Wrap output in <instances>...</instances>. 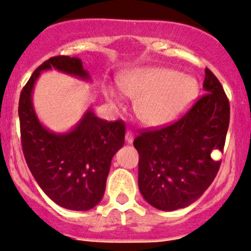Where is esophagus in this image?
Here are the masks:
<instances>
[{
  "mask_svg": "<svg viewBox=\"0 0 251 251\" xmlns=\"http://www.w3.org/2000/svg\"><path fill=\"white\" fill-rule=\"evenodd\" d=\"M125 139H126V142H127V144H132V143H133V139H134L133 132H131V131L126 132Z\"/></svg>",
  "mask_w": 251,
  "mask_h": 251,
  "instance_id": "esophagus-1",
  "label": "esophagus"
}]
</instances>
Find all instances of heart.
Wrapping results in <instances>:
<instances>
[{
  "label": "heart",
  "mask_w": 251,
  "mask_h": 251,
  "mask_svg": "<svg viewBox=\"0 0 251 251\" xmlns=\"http://www.w3.org/2000/svg\"><path fill=\"white\" fill-rule=\"evenodd\" d=\"M120 92L134 101V113L144 125H168L178 119L198 94V83L192 76L164 67H143L118 77ZM103 96L119 106L122 97L106 87Z\"/></svg>",
  "instance_id": "heart-1"
}]
</instances>
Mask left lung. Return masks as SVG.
<instances>
[{
  "label": "left lung",
  "mask_w": 251,
  "mask_h": 251,
  "mask_svg": "<svg viewBox=\"0 0 251 251\" xmlns=\"http://www.w3.org/2000/svg\"><path fill=\"white\" fill-rule=\"evenodd\" d=\"M205 94L179 120L143 129L133 145L139 153L138 185L144 200L163 211L185 208L215 179L230 122V105L221 82L205 68Z\"/></svg>",
  "instance_id": "1"
}]
</instances>
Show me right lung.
Listing matches in <instances>:
<instances>
[{"mask_svg": "<svg viewBox=\"0 0 251 251\" xmlns=\"http://www.w3.org/2000/svg\"><path fill=\"white\" fill-rule=\"evenodd\" d=\"M51 68L91 79L79 57H50L34 71L19 101L22 151L31 175L51 201L65 209L87 211L101 201L111 160L124 145L125 124L100 119L89 108L67 133L46 128L37 119L31 94L40 73Z\"/></svg>", "mask_w": 251, "mask_h": 251, "instance_id": "add662e5", "label": "right lung"}]
</instances>
